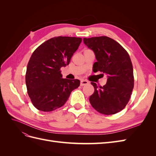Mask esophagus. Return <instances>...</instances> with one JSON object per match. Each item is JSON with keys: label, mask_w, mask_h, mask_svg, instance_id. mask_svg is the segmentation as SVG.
I'll return each mask as SVG.
<instances>
[{"label": "esophagus", "mask_w": 156, "mask_h": 156, "mask_svg": "<svg viewBox=\"0 0 156 156\" xmlns=\"http://www.w3.org/2000/svg\"><path fill=\"white\" fill-rule=\"evenodd\" d=\"M89 83V82L87 81V80H81V86H84L87 85Z\"/></svg>", "instance_id": "1"}]
</instances>
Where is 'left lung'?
I'll return each mask as SVG.
<instances>
[{
  "instance_id": "1",
  "label": "left lung",
  "mask_w": 156,
  "mask_h": 156,
  "mask_svg": "<svg viewBox=\"0 0 156 156\" xmlns=\"http://www.w3.org/2000/svg\"><path fill=\"white\" fill-rule=\"evenodd\" d=\"M83 41L96 55L97 62L93 65V72L107 75V81L103 87L91 83L94 92L90 96V103L101 114H116L125 108L134 87L129 55L120 44L107 36L84 38Z\"/></svg>"
}]
</instances>
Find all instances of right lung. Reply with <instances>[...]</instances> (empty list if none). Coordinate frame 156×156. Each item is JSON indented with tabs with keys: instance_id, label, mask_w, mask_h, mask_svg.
<instances>
[{
	"instance_id": "1",
	"label": "right lung",
	"mask_w": 156,
	"mask_h": 156,
	"mask_svg": "<svg viewBox=\"0 0 156 156\" xmlns=\"http://www.w3.org/2000/svg\"><path fill=\"white\" fill-rule=\"evenodd\" d=\"M82 38L58 36L47 40L33 52L27 65V92L37 109L51 112L63 106L80 85L78 79L62 78L60 68L69 64Z\"/></svg>"
}]
</instances>
